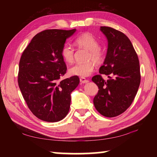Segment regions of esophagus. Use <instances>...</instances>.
Segmentation results:
<instances>
[{
	"label": "esophagus",
	"instance_id": "34e87169",
	"mask_svg": "<svg viewBox=\"0 0 157 157\" xmlns=\"http://www.w3.org/2000/svg\"><path fill=\"white\" fill-rule=\"evenodd\" d=\"M79 80H80V82L82 83V84H86V83H88L89 82L88 79H86L85 78H82V77L79 78Z\"/></svg>",
	"mask_w": 157,
	"mask_h": 157
}]
</instances>
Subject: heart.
Instances as JSON below:
<instances>
[{"instance_id":"heart-1","label":"heart","mask_w":157,"mask_h":157,"mask_svg":"<svg viewBox=\"0 0 157 157\" xmlns=\"http://www.w3.org/2000/svg\"><path fill=\"white\" fill-rule=\"evenodd\" d=\"M74 44L78 48H83L88 50L85 63H76L69 69V73L72 75L85 78L90 75L94 71L95 67L94 62L101 63L105 59V53L98 47L99 42L94 36L89 33H84L75 38ZM61 57L67 63H73L74 60V50L67 44L62 46L61 50Z\"/></svg>"}]
</instances>
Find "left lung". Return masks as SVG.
Segmentation results:
<instances>
[{"mask_svg":"<svg viewBox=\"0 0 157 157\" xmlns=\"http://www.w3.org/2000/svg\"><path fill=\"white\" fill-rule=\"evenodd\" d=\"M101 30L108 40L105 62L101 74L92 77L98 92L93 102L96 109L106 117H114L128 109L134 101L140 84L138 55L131 41L123 32L102 26ZM107 75L105 81L101 75Z\"/></svg>","mask_w":157,"mask_h":157,"instance_id":"1","label":"left lung"}]
</instances>
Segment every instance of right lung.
I'll return each instance as SVG.
<instances>
[{"label":"right lung","instance_id":"right-lung-1","mask_svg":"<svg viewBox=\"0 0 157 157\" xmlns=\"http://www.w3.org/2000/svg\"><path fill=\"white\" fill-rule=\"evenodd\" d=\"M75 31L53 29L40 32L20 59L19 87L29 110L42 121H59L69 111L71 93L79 79L74 75L60 80L67 71L61 50Z\"/></svg>","mask_w":157,"mask_h":157}]
</instances>
